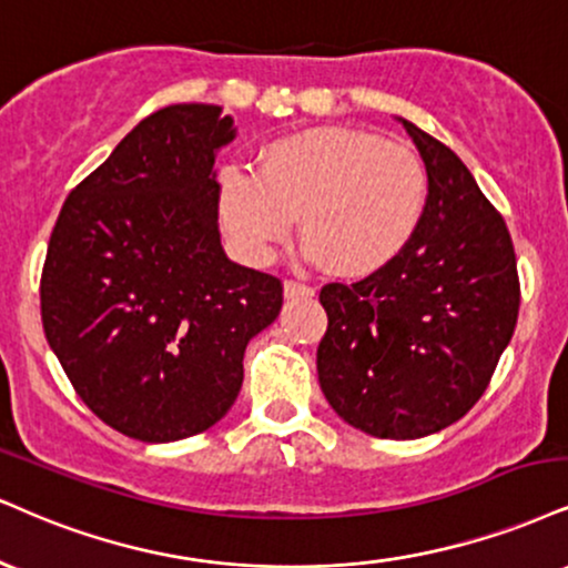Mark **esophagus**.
<instances>
[{
    "label": "esophagus",
    "instance_id": "obj_1",
    "mask_svg": "<svg viewBox=\"0 0 568 568\" xmlns=\"http://www.w3.org/2000/svg\"><path fill=\"white\" fill-rule=\"evenodd\" d=\"M283 291H285V296H288V298H312L314 296L312 285L298 283V280H285Z\"/></svg>",
    "mask_w": 568,
    "mask_h": 568
}]
</instances>
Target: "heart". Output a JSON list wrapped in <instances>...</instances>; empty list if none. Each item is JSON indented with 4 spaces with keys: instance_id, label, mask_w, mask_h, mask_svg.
<instances>
[{
    "instance_id": "b5f03b06",
    "label": "heart",
    "mask_w": 568,
    "mask_h": 568,
    "mask_svg": "<svg viewBox=\"0 0 568 568\" xmlns=\"http://www.w3.org/2000/svg\"><path fill=\"white\" fill-rule=\"evenodd\" d=\"M426 197L428 174L413 150L346 126L280 136L258 169L232 163L219 174V219L248 262H270L302 214L310 251L344 277L399 256Z\"/></svg>"
}]
</instances>
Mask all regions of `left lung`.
<instances>
[{
  "label": "left lung",
  "mask_w": 568,
  "mask_h": 568,
  "mask_svg": "<svg viewBox=\"0 0 568 568\" xmlns=\"http://www.w3.org/2000/svg\"><path fill=\"white\" fill-rule=\"evenodd\" d=\"M428 174L402 254L357 283H327L320 388L349 426L420 439L487 392L516 331L521 285L510 232L457 155L402 119Z\"/></svg>",
  "instance_id": "left-lung-1"
}]
</instances>
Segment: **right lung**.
<instances>
[{
  "instance_id": "1",
  "label": "right lung",
  "mask_w": 568,
  "mask_h": 568,
  "mask_svg": "<svg viewBox=\"0 0 568 568\" xmlns=\"http://www.w3.org/2000/svg\"><path fill=\"white\" fill-rule=\"evenodd\" d=\"M219 105L142 119L65 197L42 270V325L81 402L140 442L222 420L248 341L275 323L283 283L230 262L219 241Z\"/></svg>"
}]
</instances>
